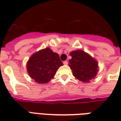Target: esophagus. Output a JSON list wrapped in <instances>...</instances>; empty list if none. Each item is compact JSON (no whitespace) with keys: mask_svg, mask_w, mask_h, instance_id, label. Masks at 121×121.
Segmentation results:
<instances>
[{"mask_svg":"<svg viewBox=\"0 0 121 121\" xmlns=\"http://www.w3.org/2000/svg\"><path fill=\"white\" fill-rule=\"evenodd\" d=\"M68 61H63V64L64 65H68Z\"/></svg>","mask_w":121,"mask_h":121,"instance_id":"1","label":"esophagus"}]
</instances>
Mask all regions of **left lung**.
I'll return each instance as SVG.
<instances>
[{
    "instance_id": "obj_1",
    "label": "left lung",
    "mask_w": 121,
    "mask_h": 121,
    "mask_svg": "<svg viewBox=\"0 0 121 121\" xmlns=\"http://www.w3.org/2000/svg\"><path fill=\"white\" fill-rule=\"evenodd\" d=\"M72 58L69 60V66L75 78L83 82H89L97 73L98 65L90 55L82 50L71 52Z\"/></svg>"
}]
</instances>
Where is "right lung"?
<instances>
[{
	"label": "right lung",
	"mask_w": 121,
	"mask_h": 121,
	"mask_svg": "<svg viewBox=\"0 0 121 121\" xmlns=\"http://www.w3.org/2000/svg\"><path fill=\"white\" fill-rule=\"evenodd\" d=\"M62 65L58 54L47 48L31 56L27 64V72L35 82L46 83L54 77L57 70Z\"/></svg>",
	"instance_id": "add662e5"
}]
</instances>
